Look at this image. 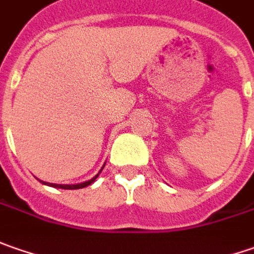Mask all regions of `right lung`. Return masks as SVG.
<instances>
[{
	"label": "right lung",
	"instance_id": "right-lung-1",
	"mask_svg": "<svg viewBox=\"0 0 254 254\" xmlns=\"http://www.w3.org/2000/svg\"><path fill=\"white\" fill-rule=\"evenodd\" d=\"M98 177V174L95 176V177H92L91 180H88V181H85V183H80V184H74V186H66V184H50V183H43V184H48V186H52V187L55 188H63V190H78V188H84L87 187V186H90L91 183L95 181V179Z\"/></svg>",
	"mask_w": 254,
	"mask_h": 254
}]
</instances>
